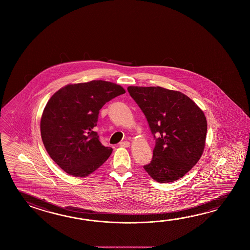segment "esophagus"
<instances>
[{
    "mask_svg": "<svg viewBox=\"0 0 250 250\" xmlns=\"http://www.w3.org/2000/svg\"><path fill=\"white\" fill-rule=\"evenodd\" d=\"M120 146H121L122 147H128V146H130V143H129L128 141H123V142L120 143Z\"/></svg>",
    "mask_w": 250,
    "mask_h": 250,
    "instance_id": "obj_1",
    "label": "esophagus"
}]
</instances>
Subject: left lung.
Returning <instances> with one entry per match:
<instances>
[{"label":"left lung","instance_id":"obj_1","mask_svg":"<svg viewBox=\"0 0 250 250\" xmlns=\"http://www.w3.org/2000/svg\"><path fill=\"white\" fill-rule=\"evenodd\" d=\"M155 140L153 158L144 165L161 183L175 181L200 159L208 131L202 110L189 97L161 86H128Z\"/></svg>","mask_w":250,"mask_h":250}]
</instances>
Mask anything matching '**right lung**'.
I'll return each instance as SVG.
<instances>
[{"label": "right lung", "mask_w": 250, "mask_h": 250, "mask_svg": "<svg viewBox=\"0 0 250 250\" xmlns=\"http://www.w3.org/2000/svg\"><path fill=\"white\" fill-rule=\"evenodd\" d=\"M125 93L104 80L68 85L46 104L41 118L42 143L51 158L69 175L85 177L98 169L112 152L94 131L107 102Z\"/></svg>", "instance_id": "1"}]
</instances>
